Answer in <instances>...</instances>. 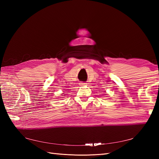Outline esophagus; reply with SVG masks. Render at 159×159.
I'll use <instances>...</instances> for the list:
<instances>
[{
	"mask_svg": "<svg viewBox=\"0 0 159 159\" xmlns=\"http://www.w3.org/2000/svg\"><path fill=\"white\" fill-rule=\"evenodd\" d=\"M80 85H86V83H83V82H82V83H80Z\"/></svg>",
	"mask_w": 159,
	"mask_h": 159,
	"instance_id": "esophagus-1",
	"label": "esophagus"
}]
</instances>
